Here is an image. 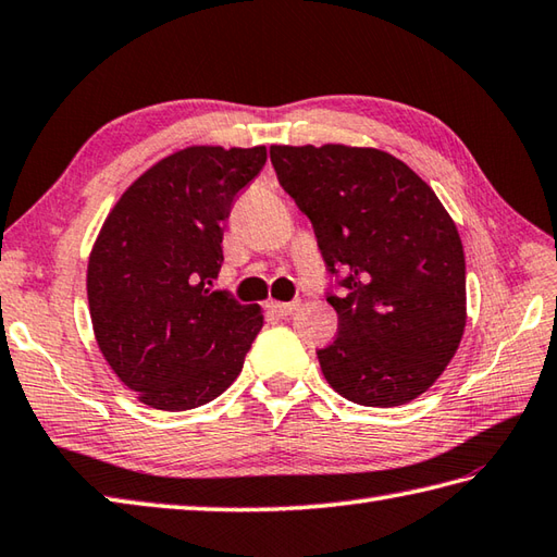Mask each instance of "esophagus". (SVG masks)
Instances as JSON below:
<instances>
[{"label":"esophagus","instance_id":"esophagus-1","mask_svg":"<svg viewBox=\"0 0 557 557\" xmlns=\"http://www.w3.org/2000/svg\"><path fill=\"white\" fill-rule=\"evenodd\" d=\"M297 309H299V301H272L270 304V311L277 313L280 319H287V315H292Z\"/></svg>","mask_w":557,"mask_h":557}]
</instances>
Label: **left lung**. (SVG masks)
Returning <instances> with one entry per match:
<instances>
[{
  "mask_svg": "<svg viewBox=\"0 0 557 557\" xmlns=\"http://www.w3.org/2000/svg\"><path fill=\"white\" fill-rule=\"evenodd\" d=\"M277 181L309 216L337 292V337L315 350L343 398L394 408L424 394L459 350V232L416 171L379 149L270 147Z\"/></svg>",
  "mask_w": 557,
  "mask_h": 557,
  "instance_id": "1",
  "label": "left lung"
}]
</instances>
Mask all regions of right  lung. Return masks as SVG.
<instances>
[{"instance_id":"obj_1","label":"right lung","mask_w":557,"mask_h":557,"mask_svg":"<svg viewBox=\"0 0 557 557\" xmlns=\"http://www.w3.org/2000/svg\"><path fill=\"white\" fill-rule=\"evenodd\" d=\"M265 159V147L176 151L129 185L96 238L86 272L96 341L151 408L190 410L224 394L263 329L260 307L210 285L226 216Z\"/></svg>"}]
</instances>
